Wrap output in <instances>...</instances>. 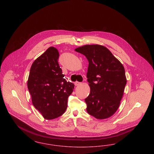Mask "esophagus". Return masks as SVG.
I'll list each match as a JSON object with an SVG mask.
<instances>
[{"mask_svg":"<svg viewBox=\"0 0 154 154\" xmlns=\"http://www.w3.org/2000/svg\"><path fill=\"white\" fill-rule=\"evenodd\" d=\"M80 82H79V81H76V82H74V85H75V86H77V85H80Z\"/></svg>","mask_w":154,"mask_h":154,"instance_id":"34e87169","label":"esophagus"}]
</instances>
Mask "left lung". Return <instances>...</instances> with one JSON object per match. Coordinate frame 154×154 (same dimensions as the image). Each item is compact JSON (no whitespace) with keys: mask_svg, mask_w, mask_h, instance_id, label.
<instances>
[{"mask_svg":"<svg viewBox=\"0 0 154 154\" xmlns=\"http://www.w3.org/2000/svg\"><path fill=\"white\" fill-rule=\"evenodd\" d=\"M89 62L87 81L91 92L85 99L88 114L105 119L117 110L126 84L124 67L106 47L85 45L75 50Z\"/></svg>","mask_w":154,"mask_h":154,"instance_id":"left-lung-1","label":"left lung"}]
</instances>
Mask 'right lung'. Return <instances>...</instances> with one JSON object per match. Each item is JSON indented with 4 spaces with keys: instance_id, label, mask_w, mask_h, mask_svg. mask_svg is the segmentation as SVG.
Masks as SVG:
<instances>
[{
    "instance_id": "add662e5",
    "label": "right lung",
    "mask_w": 154,
    "mask_h": 154,
    "mask_svg": "<svg viewBox=\"0 0 154 154\" xmlns=\"http://www.w3.org/2000/svg\"><path fill=\"white\" fill-rule=\"evenodd\" d=\"M59 57L57 49L51 47L34 61L30 70L28 88L32 103L46 119L59 117L65 112L74 87L64 79Z\"/></svg>"
}]
</instances>
